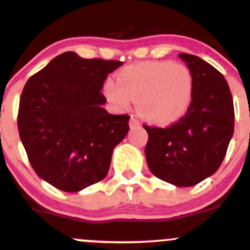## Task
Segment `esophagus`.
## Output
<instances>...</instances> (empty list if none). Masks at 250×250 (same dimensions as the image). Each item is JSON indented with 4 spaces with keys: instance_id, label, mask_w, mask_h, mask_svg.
<instances>
[{
    "instance_id": "obj_1",
    "label": "esophagus",
    "mask_w": 250,
    "mask_h": 250,
    "mask_svg": "<svg viewBox=\"0 0 250 250\" xmlns=\"http://www.w3.org/2000/svg\"><path fill=\"white\" fill-rule=\"evenodd\" d=\"M129 125L130 127H138V125H140V122L139 121L137 120V118L135 117H130V120H129Z\"/></svg>"
}]
</instances>
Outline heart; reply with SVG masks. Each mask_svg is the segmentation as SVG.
I'll return each instance as SVG.
<instances>
[{
  "instance_id": "obj_1",
  "label": "heart",
  "mask_w": 250,
  "mask_h": 250,
  "mask_svg": "<svg viewBox=\"0 0 250 250\" xmlns=\"http://www.w3.org/2000/svg\"><path fill=\"white\" fill-rule=\"evenodd\" d=\"M103 93L117 111L130 109L137 100L138 113L158 125L180 120L190 107L193 77L180 62H146L129 65L117 75V83L105 81Z\"/></svg>"
}]
</instances>
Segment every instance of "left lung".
Masks as SVG:
<instances>
[{
  "instance_id": "1",
  "label": "left lung",
  "mask_w": 250,
  "mask_h": 250,
  "mask_svg": "<svg viewBox=\"0 0 250 250\" xmlns=\"http://www.w3.org/2000/svg\"><path fill=\"white\" fill-rule=\"evenodd\" d=\"M193 77V95L184 117L167 128L144 125L146 162L158 179L188 188L213 175L233 135L234 110L223 75L196 55L179 54Z\"/></svg>"
}]
</instances>
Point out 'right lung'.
<instances>
[{
	"instance_id": "obj_1",
	"label": "right lung",
	"mask_w": 250,
	"mask_h": 250,
	"mask_svg": "<svg viewBox=\"0 0 250 250\" xmlns=\"http://www.w3.org/2000/svg\"><path fill=\"white\" fill-rule=\"evenodd\" d=\"M122 64L65 52L25 84L20 140L37 175L54 188L77 192L109 172L113 148L129 130V116L107 112L100 90Z\"/></svg>"
}]
</instances>
